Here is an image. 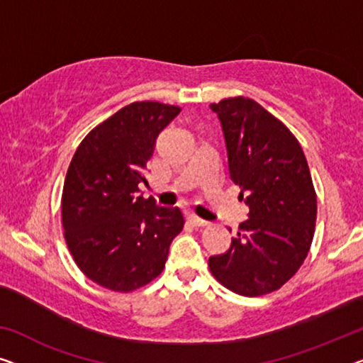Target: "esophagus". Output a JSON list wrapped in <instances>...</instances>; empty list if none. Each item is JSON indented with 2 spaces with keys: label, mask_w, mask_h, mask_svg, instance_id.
<instances>
[{
  "label": "esophagus",
  "mask_w": 363,
  "mask_h": 363,
  "mask_svg": "<svg viewBox=\"0 0 363 363\" xmlns=\"http://www.w3.org/2000/svg\"><path fill=\"white\" fill-rule=\"evenodd\" d=\"M189 220H191V223L196 226V228H205V226H208V221L199 218V216H196V215H192Z\"/></svg>",
  "instance_id": "34e87169"
}]
</instances>
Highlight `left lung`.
I'll use <instances>...</instances> for the list:
<instances>
[{
  "label": "left lung",
  "instance_id": "1",
  "mask_svg": "<svg viewBox=\"0 0 363 363\" xmlns=\"http://www.w3.org/2000/svg\"><path fill=\"white\" fill-rule=\"evenodd\" d=\"M210 109L223 127L231 179L250 207L230 250L208 259L210 272L233 294H272L311 247L316 192L310 167L295 135L254 99L228 97Z\"/></svg>",
  "mask_w": 363,
  "mask_h": 363
}]
</instances>
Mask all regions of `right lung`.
<instances>
[{
	"instance_id": "add662e5",
	"label": "right lung",
	"mask_w": 363,
	"mask_h": 363,
	"mask_svg": "<svg viewBox=\"0 0 363 363\" xmlns=\"http://www.w3.org/2000/svg\"><path fill=\"white\" fill-rule=\"evenodd\" d=\"M179 112L177 106L135 101L91 130L68 166L65 241L81 272L107 290L130 294L158 277L184 228L179 208L138 196L156 138Z\"/></svg>"
}]
</instances>
